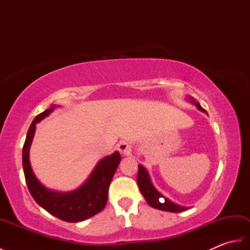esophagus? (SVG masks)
<instances>
[{
	"instance_id": "obj_1",
	"label": "esophagus",
	"mask_w": 250,
	"mask_h": 250,
	"mask_svg": "<svg viewBox=\"0 0 250 250\" xmlns=\"http://www.w3.org/2000/svg\"><path fill=\"white\" fill-rule=\"evenodd\" d=\"M118 149L122 153V155H125V156H128L131 153V146L125 142L120 143V144L118 145Z\"/></svg>"
}]
</instances>
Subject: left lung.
I'll list each match as a JSON object with an SVG mask.
<instances>
[{
    "instance_id": "1",
    "label": "left lung",
    "mask_w": 250,
    "mask_h": 250,
    "mask_svg": "<svg viewBox=\"0 0 250 250\" xmlns=\"http://www.w3.org/2000/svg\"><path fill=\"white\" fill-rule=\"evenodd\" d=\"M188 100L191 103H193L196 108L203 111V113H206V110L202 107L199 102L188 97ZM137 185H139V188L141 190L142 194L144 195V198L146 202L149 204L153 208L160 209V210H166V211H171V213H179V211H184L189 209L190 207L187 206H182L178 205L174 202L169 201L167 199L166 196H163L159 191L155 188V186L152 185L151 179L149 176V173H148L147 169L142 166V164H139V173H137ZM163 197L165 200H163L162 198Z\"/></svg>"
}]
</instances>
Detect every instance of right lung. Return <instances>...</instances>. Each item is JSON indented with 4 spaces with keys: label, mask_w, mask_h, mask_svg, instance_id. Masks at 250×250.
Here are the masks:
<instances>
[{
    "label": "right lung",
    "mask_w": 250,
    "mask_h": 250,
    "mask_svg": "<svg viewBox=\"0 0 250 250\" xmlns=\"http://www.w3.org/2000/svg\"><path fill=\"white\" fill-rule=\"evenodd\" d=\"M55 108L56 105H52L50 108L37 115L30 125L22 149L24 177L30 193L37 204L63 221L79 222L97 215L105 207L109 185L121 157L118 151L104 157L98 162L86 182L75 190L59 192L46 188L32 171L29 155L36 124L46 118Z\"/></svg>",
    "instance_id": "obj_1"
}]
</instances>
